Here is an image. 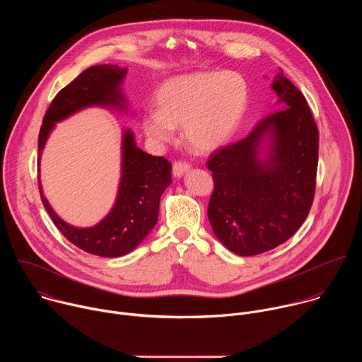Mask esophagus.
I'll list each match as a JSON object with an SVG mask.
<instances>
[{
	"mask_svg": "<svg viewBox=\"0 0 362 362\" xmlns=\"http://www.w3.org/2000/svg\"><path fill=\"white\" fill-rule=\"evenodd\" d=\"M190 165H187L186 162H175L173 163V176L175 177H182L186 172H189Z\"/></svg>",
	"mask_w": 362,
	"mask_h": 362,
	"instance_id": "obj_1",
	"label": "esophagus"
}]
</instances>
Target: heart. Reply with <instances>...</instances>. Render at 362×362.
I'll return each mask as SVG.
<instances>
[{
    "label": "heart",
    "instance_id": "1",
    "mask_svg": "<svg viewBox=\"0 0 362 362\" xmlns=\"http://www.w3.org/2000/svg\"><path fill=\"white\" fill-rule=\"evenodd\" d=\"M249 87L235 71H204L173 77L156 94L158 110L143 116V132L156 144L170 143L182 127L196 153L221 148L236 132L247 107Z\"/></svg>",
    "mask_w": 362,
    "mask_h": 362
}]
</instances>
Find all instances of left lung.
<instances>
[{"instance_id":"obj_1","label":"left lung","mask_w":362,"mask_h":362,"mask_svg":"<svg viewBox=\"0 0 362 362\" xmlns=\"http://www.w3.org/2000/svg\"><path fill=\"white\" fill-rule=\"evenodd\" d=\"M271 88L278 112L208 160L215 182L209 222L218 240L239 256L286 242L306 219L315 193L320 136L313 113L282 70Z\"/></svg>"}]
</instances>
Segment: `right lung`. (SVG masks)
Returning a JSON list of instances; mask_svg holds the SVG:
<instances>
[{
    "instance_id": "1",
    "label": "right lung",
    "mask_w": 362,
    "mask_h": 362,
    "mask_svg": "<svg viewBox=\"0 0 362 362\" xmlns=\"http://www.w3.org/2000/svg\"><path fill=\"white\" fill-rule=\"evenodd\" d=\"M127 69L116 64L93 66L59 91L51 103L38 136V173L41 154L56 124L88 109L101 107L130 113L123 81ZM116 200L110 212L90 228L63 221L47 200L38 175V189L47 214L77 247L103 257H119L134 250L158 223L160 196L172 183V165L137 147L134 133L122 130V163Z\"/></svg>"
}]
</instances>
